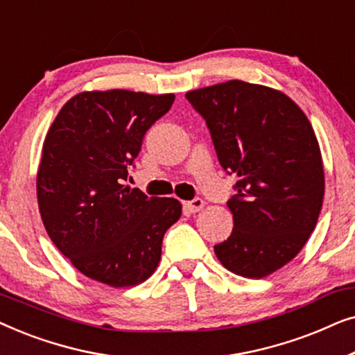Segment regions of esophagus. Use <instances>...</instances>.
<instances>
[{
	"label": "esophagus",
	"mask_w": 355,
	"mask_h": 355,
	"mask_svg": "<svg viewBox=\"0 0 355 355\" xmlns=\"http://www.w3.org/2000/svg\"><path fill=\"white\" fill-rule=\"evenodd\" d=\"M203 207H205V202H203L202 198H193V200L184 202V208H186V210H187L189 213H197V211H200Z\"/></svg>",
	"instance_id": "esophagus-1"
}]
</instances>
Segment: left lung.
<instances>
[{"label": "left lung", "mask_w": 355, "mask_h": 355, "mask_svg": "<svg viewBox=\"0 0 355 355\" xmlns=\"http://www.w3.org/2000/svg\"><path fill=\"white\" fill-rule=\"evenodd\" d=\"M186 98L205 119L223 169L239 179L227 202L234 227L215 254L232 273L265 278L293 260L317 226L324 173L312 124L283 92L244 80Z\"/></svg>", "instance_id": "obj_1"}]
</instances>
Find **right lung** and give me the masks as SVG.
<instances>
[{"label":"right lung","mask_w":355,"mask_h":355,"mask_svg":"<svg viewBox=\"0 0 355 355\" xmlns=\"http://www.w3.org/2000/svg\"><path fill=\"white\" fill-rule=\"evenodd\" d=\"M173 101V94L82 92L48 129L37 173L38 208L53 244L87 278L129 288L157 270L164 232L182 207L123 181L145 132Z\"/></svg>","instance_id":"1"}]
</instances>
